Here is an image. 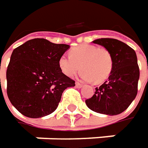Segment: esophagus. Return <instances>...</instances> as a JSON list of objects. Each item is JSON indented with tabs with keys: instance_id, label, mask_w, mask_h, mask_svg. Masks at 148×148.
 I'll return each mask as SVG.
<instances>
[{
	"instance_id": "obj_1",
	"label": "esophagus",
	"mask_w": 148,
	"mask_h": 148,
	"mask_svg": "<svg viewBox=\"0 0 148 148\" xmlns=\"http://www.w3.org/2000/svg\"><path fill=\"white\" fill-rule=\"evenodd\" d=\"M75 86H76V87H78V88H81L82 86H83V85H82V84H80L79 82H76V83H75Z\"/></svg>"
}]
</instances>
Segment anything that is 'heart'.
<instances>
[{"mask_svg": "<svg viewBox=\"0 0 148 148\" xmlns=\"http://www.w3.org/2000/svg\"><path fill=\"white\" fill-rule=\"evenodd\" d=\"M58 65L68 77H73L81 69L83 79L101 83L111 74L113 59L106 48L84 44L74 47L70 51V56H61Z\"/></svg>", "mask_w": 148, "mask_h": 148, "instance_id": "obj_1", "label": "heart"}]
</instances>
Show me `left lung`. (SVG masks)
Wrapping results in <instances>:
<instances>
[{
    "instance_id": "obj_1",
    "label": "left lung",
    "mask_w": 148,
    "mask_h": 148,
    "mask_svg": "<svg viewBox=\"0 0 148 148\" xmlns=\"http://www.w3.org/2000/svg\"><path fill=\"white\" fill-rule=\"evenodd\" d=\"M105 47L111 54L113 69L108 77L95 94L86 100L92 111L108 115H117L126 110L137 94L139 66L136 51L125 43L111 38L93 41Z\"/></svg>"
}]
</instances>
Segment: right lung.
<instances>
[{
	"label": "right lung",
	"instance_id": "1",
	"mask_svg": "<svg viewBox=\"0 0 148 148\" xmlns=\"http://www.w3.org/2000/svg\"><path fill=\"white\" fill-rule=\"evenodd\" d=\"M69 48V45L37 38L13 50L7 69V93L23 115L40 118L53 113L63 90L75 86L58 65Z\"/></svg>",
	"mask_w": 148,
	"mask_h": 148
}]
</instances>
